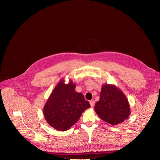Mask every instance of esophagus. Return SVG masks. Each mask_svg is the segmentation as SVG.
Returning a JSON list of instances; mask_svg holds the SVG:
<instances>
[{"label":"esophagus","mask_w":160,"mask_h":160,"mask_svg":"<svg viewBox=\"0 0 160 160\" xmlns=\"http://www.w3.org/2000/svg\"><path fill=\"white\" fill-rule=\"evenodd\" d=\"M95 100H90V106H91V107H93V106H94V105H95Z\"/></svg>","instance_id":"1"}]
</instances>
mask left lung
<instances>
[{"label":"left lung","instance_id":"left-lung-1","mask_svg":"<svg viewBox=\"0 0 160 160\" xmlns=\"http://www.w3.org/2000/svg\"><path fill=\"white\" fill-rule=\"evenodd\" d=\"M95 110L102 120L112 125L122 123L131 113L125 95L119 88L110 84L103 85L100 100L95 103Z\"/></svg>","mask_w":160,"mask_h":160}]
</instances>
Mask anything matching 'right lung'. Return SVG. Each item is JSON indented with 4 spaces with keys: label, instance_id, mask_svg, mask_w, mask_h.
<instances>
[{
    "label": "right lung",
    "instance_id": "add662e5",
    "mask_svg": "<svg viewBox=\"0 0 160 160\" xmlns=\"http://www.w3.org/2000/svg\"><path fill=\"white\" fill-rule=\"evenodd\" d=\"M72 80L68 84L62 79L53 90L43 107L45 120L53 128L68 130L79 120L82 113L90 107L83 95L75 91Z\"/></svg>",
    "mask_w": 160,
    "mask_h": 160
}]
</instances>
